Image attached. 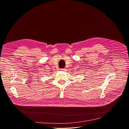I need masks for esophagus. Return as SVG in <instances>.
<instances>
[{
  "label": "esophagus",
  "instance_id": "esophagus-1",
  "mask_svg": "<svg viewBox=\"0 0 129 129\" xmlns=\"http://www.w3.org/2000/svg\"><path fill=\"white\" fill-rule=\"evenodd\" d=\"M60 70H61V71H65V68H62V69H61Z\"/></svg>",
  "mask_w": 129,
  "mask_h": 129
}]
</instances>
